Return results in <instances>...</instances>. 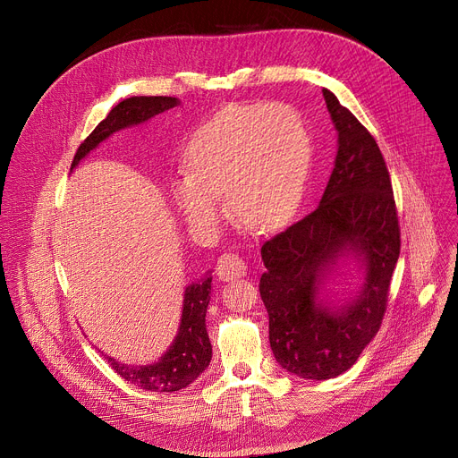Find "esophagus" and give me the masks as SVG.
Masks as SVG:
<instances>
[{
	"label": "esophagus",
	"mask_w": 458,
	"mask_h": 458,
	"mask_svg": "<svg viewBox=\"0 0 458 458\" xmlns=\"http://www.w3.org/2000/svg\"><path fill=\"white\" fill-rule=\"evenodd\" d=\"M216 276L223 282H232L245 276L247 273V266L243 258L233 252H225L219 259H216V267H215Z\"/></svg>",
	"instance_id": "34e87169"
}]
</instances>
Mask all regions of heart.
<instances>
[{"label":"heart","instance_id":"heart-1","mask_svg":"<svg viewBox=\"0 0 458 458\" xmlns=\"http://www.w3.org/2000/svg\"><path fill=\"white\" fill-rule=\"evenodd\" d=\"M185 171L173 200L187 225L221 221L225 195L233 219L252 232H271L297 211L311 163L304 118L284 104L230 106L191 137Z\"/></svg>","mask_w":458,"mask_h":458}]
</instances>
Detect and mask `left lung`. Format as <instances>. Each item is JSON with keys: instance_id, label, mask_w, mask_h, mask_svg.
Listing matches in <instances>:
<instances>
[{"instance_id": "left-lung-1", "label": "left lung", "mask_w": 458, "mask_h": 458, "mask_svg": "<svg viewBox=\"0 0 458 458\" xmlns=\"http://www.w3.org/2000/svg\"><path fill=\"white\" fill-rule=\"evenodd\" d=\"M323 96L338 154L319 206L261 247L259 295L273 354L306 380L345 373L375 338L401 249L394 189L373 135L328 89ZM345 260L360 285L335 305L326 284Z\"/></svg>"}]
</instances>
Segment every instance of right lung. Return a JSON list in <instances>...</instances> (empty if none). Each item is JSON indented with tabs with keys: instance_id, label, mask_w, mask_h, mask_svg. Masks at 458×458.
Listing matches in <instances>:
<instances>
[{
	"instance_id": "right-lung-1",
	"label": "right lung",
	"mask_w": 458,
	"mask_h": 458,
	"mask_svg": "<svg viewBox=\"0 0 458 458\" xmlns=\"http://www.w3.org/2000/svg\"><path fill=\"white\" fill-rule=\"evenodd\" d=\"M180 106L178 98L173 96H131L116 104L94 131L81 142L70 173L85 159L94 148L109 139L113 133L148 123L156 114ZM211 299V276H204L199 282H192L183 292L182 318L174 340L157 362L147 366H131L118 362L109 354L106 356L111 368L126 378L133 386L150 392H178L195 382L211 362V344L206 330V311Z\"/></svg>"
}]
</instances>
